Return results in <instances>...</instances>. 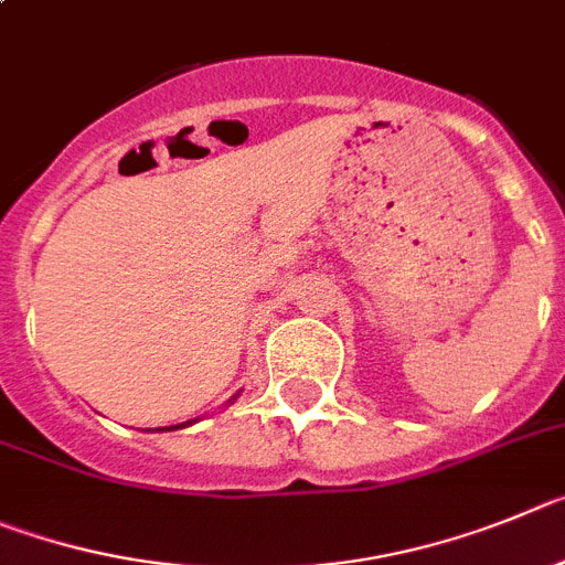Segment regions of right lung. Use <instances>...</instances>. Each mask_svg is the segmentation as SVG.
Here are the masks:
<instances>
[{
	"instance_id": "obj_1",
	"label": "right lung",
	"mask_w": 565,
	"mask_h": 565,
	"mask_svg": "<svg viewBox=\"0 0 565 565\" xmlns=\"http://www.w3.org/2000/svg\"><path fill=\"white\" fill-rule=\"evenodd\" d=\"M236 396L238 394L231 396V403L236 399ZM231 403H227V405H231ZM194 422H200V419H188V422H180V425H171V428H157V430H180V428H188V425H194Z\"/></svg>"
}]
</instances>
